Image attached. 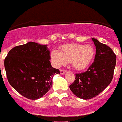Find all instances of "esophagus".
<instances>
[{"instance_id": "esophagus-1", "label": "esophagus", "mask_w": 122, "mask_h": 122, "mask_svg": "<svg viewBox=\"0 0 122 122\" xmlns=\"http://www.w3.org/2000/svg\"><path fill=\"white\" fill-rule=\"evenodd\" d=\"M65 72H66V70H63V69L60 70V73H61V75L64 74Z\"/></svg>"}]
</instances>
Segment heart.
Masks as SVG:
<instances>
[{"mask_svg":"<svg viewBox=\"0 0 122 122\" xmlns=\"http://www.w3.org/2000/svg\"><path fill=\"white\" fill-rule=\"evenodd\" d=\"M94 55L95 50L91 45L68 44L61 47L60 52L52 51L51 57L54 64L57 67L70 63L73 68L82 70L90 65Z\"/></svg>","mask_w":122,"mask_h":122,"instance_id":"b5f03b06","label":"heart"}]
</instances>
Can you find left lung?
Masks as SVG:
<instances>
[{
    "label": "left lung",
    "mask_w": 122,
    "mask_h": 122,
    "mask_svg": "<svg viewBox=\"0 0 122 122\" xmlns=\"http://www.w3.org/2000/svg\"><path fill=\"white\" fill-rule=\"evenodd\" d=\"M96 47L94 62L87 71L76 73V79L70 85L73 94L88 100L102 92L113 79L117 56L109 46L92 38Z\"/></svg>",
    "instance_id": "left-lung-1"
}]
</instances>
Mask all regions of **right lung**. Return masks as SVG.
<instances>
[{
    "instance_id": "right-lung-1",
    "label": "right lung",
    "mask_w": 122,
    "mask_h": 122,
    "mask_svg": "<svg viewBox=\"0 0 122 122\" xmlns=\"http://www.w3.org/2000/svg\"><path fill=\"white\" fill-rule=\"evenodd\" d=\"M47 45L28 42L15 46L4 59L7 80L22 96L31 100L42 97L52 86V77L60 73L51 65Z\"/></svg>"
}]
</instances>
